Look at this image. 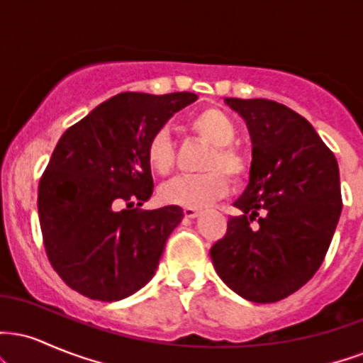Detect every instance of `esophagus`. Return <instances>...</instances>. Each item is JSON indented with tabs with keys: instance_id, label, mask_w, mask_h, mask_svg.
Masks as SVG:
<instances>
[{
	"instance_id": "34e87169",
	"label": "esophagus",
	"mask_w": 363,
	"mask_h": 363,
	"mask_svg": "<svg viewBox=\"0 0 363 363\" xmlns=\"http://www.w3.org/2000/svg\"><path fill=\"white\" fill-rule=\"evenodd\" d=\"M184 215L187 218H196L199 215L198 208H191V206H184Z\"/></svg>"
}]
</instances>
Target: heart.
I'll return each mask as SVG.
<instances>
[{"instance_id":"1","label":"heart","mask_w":363,"mask_h":363,"mask_svg":"<svg viewBox=\"0 0 363 363\" xmlns=\"http://www.w3.org/2000/svg\"><path fill=\"white\" fill-rule=\"evenodd\" d=\"M189 129L199 140L210 145V152L201 162V169L206 170L196 176H177L162 184L158 196L164 203L179 206L199 208L210 205L227 194L228 181L239 182L247 174V157L234 147L237 136L235 123L230 116L216 107L198 112L189 121ZM148 165L157 174H167L176 162V150L167 128H158L152 133L147 143Z\"/></svg>"}]
</instances>
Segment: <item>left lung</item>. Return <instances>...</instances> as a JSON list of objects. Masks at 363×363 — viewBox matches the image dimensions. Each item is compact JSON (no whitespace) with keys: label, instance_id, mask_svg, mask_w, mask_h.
Here are the masks:
<instances>
[{"label":"left lung","instance_id":"8db88e82","mask_svg":"<svg viewBox=\"0 0 363 363\" xmlns=\"http://www.w3.org/2000/svg\"><path fill=\"white\" fill-rule=\"evenodd\" d=\"M252 140L249 186L227 232L211 245L218 277L240 297L269 303L314 277L331 244L341 208L340 170L306 118L266 99H225Z\"/></svg>","mask_w":363,"mask_h":363}]
</instances>
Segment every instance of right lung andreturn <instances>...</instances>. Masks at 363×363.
Segmentation results:
<instances>
[{
  "instance_id": "right-lung-1",
  "label": "right lung",
  "mask_w": 363,
  "mask_h": 363,
  "mask_svg": "<svg viewBox=\"0 0 363 363\" xmlns=\"http://www.w3.org/2000/svg\"><path fill=\"white\" fill-rule=\"evenodd\" d=\"M196 94L124 91L66 129L39 181V222L54 272L94 301L152 280L181 206L140 210L153 193L147 143Z\"/></svg>"
}]
</instances>
